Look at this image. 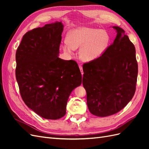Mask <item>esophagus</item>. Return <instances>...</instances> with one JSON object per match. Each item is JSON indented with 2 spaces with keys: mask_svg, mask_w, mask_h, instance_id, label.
<instances>
[{
  "mask_svg": "<svg viewBox=\"0 0 149 149\" xmlns=\"http://www.w3.org/2000/svg\"><path fill=\"white\" fill-rule=\"evenodd\" d=\"M79 70L81 71V74L83 75V67L81 66H79Z\"/></svg>",
  "mask_w": 149,
  "mask_h": 149,
  "instance_id": "obj_1",
  "label": "esophagus"
}]
</instances>
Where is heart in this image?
Wrapping results in <instances>:
<instances>
[{
    "label": "heart",
    "mask_w": 149,
    "mask_h": 149,
    "mask_svg": "<svg viewBox=\"0 0 149 149\" xmlns=\"http://www.w3.org/2000/svg\"><path fill=\"white\" fill-rule=\"evenodd\" d=\"M110 36L107 31L100 29L82 27L71 30L67 36L68 44H64L63 50L68 55L73 49L80 48L81 59L91 61L101 56L107 49Z\"/></svg>",
    "instance_id": "b5f03b06"
}]
</instances>
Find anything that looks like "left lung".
Here are the masks:
<instances>
[{"label":"left lung","instance_id":"left-lung-1","mask_svg":"<svg viewBox=\"0 0 149 149\" xmlns=\"http://www.w3.org/2000/svg\"><path fill=\"white\" fill-rule=\"evenodd\" d=\"M112 28L117 33L113 43L101 56L83 66L87 105L89 112L98 117L113 115L123 109L136 91V48L123 29Z\"/></svg>","mask_w":149,"mask_h":149}]
</instances>
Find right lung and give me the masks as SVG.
Wrapping results in <instances>:
<instances>
[{"label": "right lung", "mask_w": 149, "mask_h": 149, "mask_svg": "<svg viewBox=\"0 0 149 149\" xmlns=\"http://www.w3.org/2000/svg\"><path fill=\"white\" fill-rule=\"evenodd\" d=\"M63 27L59 22L28 31L16 52L15 76L22 100L47 119L66 114L70 94L82 83L77 63L58 57Z\"/></svg>", "instance_id": "right-lung-1"}]
</instances>
